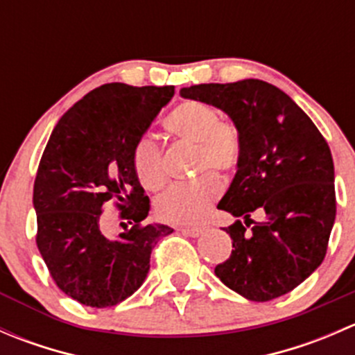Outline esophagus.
I'll return each mask as SVG.
<instances>
[{
	"mask_svg": "<svg viewBox=\"0 0 355 355\" xmlns=\"http://www.w3.org/2000/svg\"><path fill=\"white\" fill-rule=\"evenodd\" d=\"M180 232L184 235H187V237H199L204 230L202 228H180Z\"/></svg>",
	"mask_w": 355,
	"mask_h": 355,
	"instance_id": "1",
	"label": "esophagus"
}]
</instances>
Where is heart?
Listing matches in <instances>:
<instances>
[{
	"mask_svg": "<svg viewBox=\"0 0 355 355\" xmlns=\"http://www.w3.org/2000/svg\"><path fill=\"white\" fill-rule=\"evenodd\" d=\"M164 128L177 141L196 144L194 171L211 170L216 175L232 173L241 159V137L234 125L221 121L216 108L202 101H185L164 118ZM132 166L148 191L163 187L166 173L159 146L151 137H141L132 149ZM221 185L214 175H202L189 184L171 185L156 200V214L173 225L194 227L202 223Z\"/></svg>",
	"mask_w": 355,
	"mask_h": 355,
	"instance_id": "heart-1",
	"label": "heart"
}]
</instances>
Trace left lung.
Wrapping results in <instances>:
<instances>
[{
	"mask_svg": "<svg viewBox=\"0 0 355 355\" xmlns=\"http://www.w3.org/2000/svg\"><path fill=\"white\" fill-rule=\"evenodd\" d=\"M180 94L225 111L241 137L237 173L218 207L246 225L223 228L234 249L214 273L254 302L285 295L323 263L335 223L327 141L292 98L264 80L199 84ZM256 209L267 216L247 231Z\"/></svg>",
	"mask_w": 355,
	"mask_h": 355,
	"instance_id": "1",
	"label": "left lung"
}]
</instances>
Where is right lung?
<instances>
[{"mask_svg": "<svg viewBox=\"0 0 355 355\" xmlns=\"http://www.w3.org/2000/svg\"><path fill=\"white\" fill-rule=\"evenodd\" d=\"M173 85L105 84L60 118L34 182L35 244L62 292L91 307L130 297L149 271L151 252L173 228L144 223L149 198L132 166V149L146 134ZM113 200L124 232L110 238L102 209Z\"/></svg>", "mask_w": 355, "mask_h": 355, "instance_id": "1", "label": "right lung"}]
</instances>
